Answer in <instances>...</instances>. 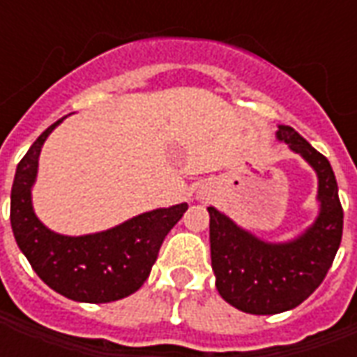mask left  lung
<instances>
[{
  "label": "left lung",
  "instance_id": "1",
  "mask_svg": "<svg viewBox=\"0 0 357 357\" xmlns=\"http://www.w3.org/2000/svg\"><path fill=\"white\" fill-rule=\"evenodd\" d=\"M277 139L317 174L319 214L306 231L287 243H268L208 206L218 292L233 307L255 315L281 314L302 304L325 279L342 239L344 212L329 160L291 126H279Z\"/></svg>",
  "mask_w": 357,
  "mask_h": 357
}]
</instances>
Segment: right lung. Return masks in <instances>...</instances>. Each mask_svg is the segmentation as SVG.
I'll list each match as a JSON object with an SVG mask.
<instances>
[{"mask_svg": "<svg viewBox=\"0 0 357 357\" xmlns=\"http://www.w3.org/2000/svg\"><path fill=\"white\" fill-rule=\"evenodd\" d=\"M50 126L17 166L11 189V227L17 245L43 283L76 302H114L147 281L164 237L178 224L187 202L156 208L101 233L68 237L47 229L32 206L38 158Z\"/></svg>", "mask_w": 357, "mask_h": 357, "instance_id": "1", "label": "right lung"}]
</instances>
